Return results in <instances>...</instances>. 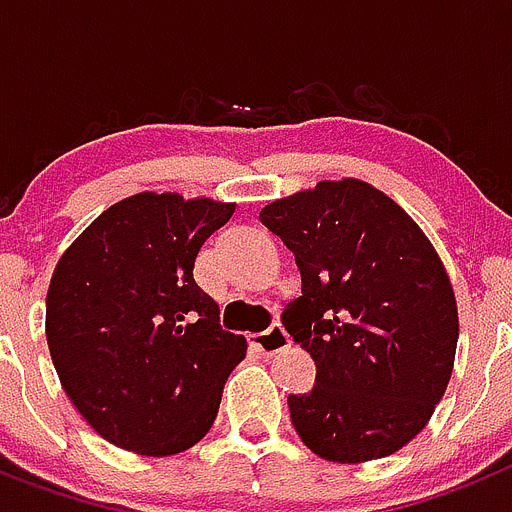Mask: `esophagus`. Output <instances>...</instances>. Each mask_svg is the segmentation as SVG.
Instances as JSON below:
<instances>
[{"label":"esophagus","mask_w":512,"mask_h":512,"mask_svg":"<svg viewBox=\"0 0 512 512\" xmlns=\"http://www.w3.org/2000/svg\"><path fill=\"white\" fill-rule=\"evenodd\" d=\"M252 345L257 348V353L275 355L281 353V350L291 348V335H288L283 324H273L270 330L252 335Z\"/></svg>","instance_id":"1"}]
</instances>
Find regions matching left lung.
Masks as SVG:
<instances>
[{
	"label": "left lung",
	"mask_w": 512,
	"mask_h": 512,
	"mask_svg": "<svg viewBox=\"0 0 512 512\" xmlns=\"http://www.w3.org/2000/svg\"><path fill=\"white\" fill-rule=\"evenodd\" d=\"M260 221L296 255L301 296L283 324L317 363L314 389L288 397L293 428L319 459L391 456L451 379L459 311L441 257L402 206L355 177L268 203Z\"/></svg>",
	"instance_id": "8db88e82"
}]
</instances>
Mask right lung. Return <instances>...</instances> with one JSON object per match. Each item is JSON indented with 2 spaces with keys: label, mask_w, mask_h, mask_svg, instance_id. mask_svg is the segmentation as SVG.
Returning <instances> with one entry per match:
<instances>
[{
  "label": "right lung",
  "mask_w": 512,
  "mask_h": 512,
  "mask_svg": "<svg viewBox=\"0 0 512 512\" xmlns=\"http://www.w3.org/2000/svg\"><path fill=\"white\" fill-rule=\"evenodd\" d=\"M234 208L136 193L102 211L53 270L51 361L79 415L113 446L172 456L211 430L247 340L221 330L193 268Z\"/></svg>",
  "instance_id": "add662e5"
}]
</instances>
